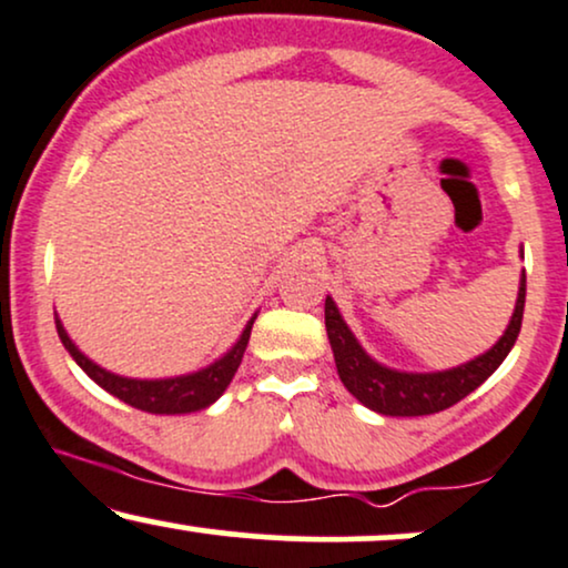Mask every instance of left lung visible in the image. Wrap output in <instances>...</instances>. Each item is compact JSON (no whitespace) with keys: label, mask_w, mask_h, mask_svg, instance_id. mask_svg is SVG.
<instances>
[{"label":"left lung","mask_w":568,"mask_h":568,"mask_svg":"<svg viewBox=\"0 0 568 568\" xmlns=\"http://www.w3.org/2000/svg\"><path fill=\"white\" fill-rule=\"evenodd\" d=\"M526 304V272L520 275L518 302L510 317V325L491 349L478 355L475 361L448 371H435V374H408V371H395L376 363L366 349L357 344L349 325L338 315L334 298H325V331H328L331 349L338 379L349 389L363 406L384 416H427L438 410L452 408L462 397L478 389L488 376L501 366L507 352L513 349L515 338L520 334V321H524Z\"/></svg>","instance_id":"8db88e82"}]
</instances>
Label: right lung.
I'll return each mask as SVG.
<instances>
[{
    "mask_svg": "<svg viewBox=\"0 0 568 568\" xmlns=\"http://www.w3.org/2000/svg\"><path fill=\"white\" fill-rule=\"evenodd\" d=\"M253 321H256V315L247 321L243 336L237 338V344H234L224 357H219L216 363L197 371V374L175 376V379H128V376H116L112 371L95 366L90 357H84L82 352L77 349V344L69 338L67 331H63L58 317L55 328L63 347H67L69 355L77 361V366H80L98 387H103L106 393L125 400L128 406L146 410V414H192V410H202L211 406V403H216L221 393L230 387L232 376L237 374L240 363H243Z\"/></svg>",
    "mask_w": 568,
    "mask_h": 568,
    "instance_id": "add662e5",
    "label": "right lung"
}]
</instances>
